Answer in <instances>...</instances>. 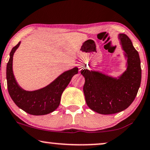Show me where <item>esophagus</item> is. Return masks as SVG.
I'll return each instance as SVG.
<instances>
[{
	"instance_id": "esophagus-1",
	"label": "esophagus",
	"mask_w": 150,
	"mask_h": 150,
	"mask_svg": "<svg viewBox=\"0 0 150 150\" xmlns=\"http://www.w3.org/2000/svg\"><path fill=\"white\" fill-rule=\"evenodd\" d=\"M82 66H80V69H82Z\"/></svg>"
}]
</instances>
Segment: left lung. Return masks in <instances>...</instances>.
Returning <instances> with one entry per match:
<instances>
[{"label": "left lung", "instance_id": "left-lung-1", "mask_svg": "<svg viewBox=\"0 0 150 150\" xmlns=\"http://www.w3.org/2000/svg\"><path fill=\"white\" fill-rule=\"evenodd\" d=\"M119 39L127 57V70L119 79L87 69L81 70L85 79L83 91L86 104L99 114H115L127 109L136 98L141 82L138 51L126 34H120Z\"/></svg>", "mask_w": 150, "mask_h": 150}]
</instances>
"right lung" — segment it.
I'll return each mask as SVG.
<instances>
[{"mask_svg": "<svg viewBox=\"0 0 150 150\" xmlns=\"http://www.w3.org/2000/svg\"><path fill=\"white\" fill-rule=\"evenodd\" d=\"M19 45L20 42L12 48L7 64L6 77L9 94L14 103L28 114L44 115L52 112L59 107L63 91L73 75L78 73V68L75 67L64 72L51 84L42 89L33 91L23 90L17 84L12 71L13 55Z\"/></svg>", "mask_w": 150, "mask_h": 150, "instance_id": "obj_1", "label": "right lung"}]
</instances>
